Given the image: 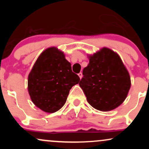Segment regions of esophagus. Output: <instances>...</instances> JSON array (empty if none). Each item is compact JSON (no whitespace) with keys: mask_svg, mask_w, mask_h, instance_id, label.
<instances>
[{"mask_svg":"<svg viewBox=\"0 0 149 149\" xmlns=\"http://www.w3.org/2000/svg\"><path fill=\"white\" fill-rule=\"evenodd\" d=\"M78 75V76H79V78H80V79H81L82 77H83V73H79Z\"/></svg>","mask_w":149,"mask_h":149,"instance_id":"1","label":"esophagus"}]
</instances>
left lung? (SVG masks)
Wrapping results in <instances>:
<instances>
[{
  "mask_svg": "<svg viewBox=\"0 0 149 149\" xmlns=\"http://www.w3.org/2000/svg\"><path fill=\"white\" fill-rule=\"evenodd\" d=\"M89 59L79 83L88 103L102 111L119 107L131 86L129 73L120 57L111 49L103 47Z\"/></svg>",
  "mask_w": 149,
  "mask_h": 149,
  "instance_id": "1",
  "label": "left lung"
}]
</instances>
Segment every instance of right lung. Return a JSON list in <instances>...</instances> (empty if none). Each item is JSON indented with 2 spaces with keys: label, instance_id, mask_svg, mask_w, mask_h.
Segmentation results:
<instances>
[{
  "label": "right lung",
  "instance_id": "1",
  "mask_svg": "<svg viewBox=\"0 0 149 149\" xmlns=\"http://www.w3.org/2000/svg\"><path fill=\"white\" fill-rule=\"evenodd\" d=\"M79 81L64 52L49 47L40 54L29 75L28 91L37 107L54 113L64 105L70 90Z\"/></svg>",
  "mask_w": 149,
  "mask_h": 149
}]
</instances>
